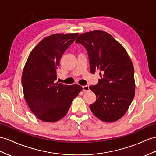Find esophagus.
<instances>
[{
	"instance_id": "obj_1",
	"label": "esophagus",
	"mask_w": 156,
	"mask_h": 156,
	"mask_svg": "<svg viewBox=\"0 0 156 156\" xmlns=\"http://www.w3.org/2000/svg\"><path fill=\"white\" fill-rule=\"evenodd\" d=\"M82 88H83V90L85 91V92H87V91H89V87L88 85L82 86Z\"/></svg>"
}]
</instances>
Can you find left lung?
<instances>
[{"instance_id": "1", "label": "left lung", "mask_w": 156, "mask_h": 156, "mask_svg": "<svg viewBox=\"0 0 156 156\" xmlns=\"http://www.w3.org/2000/svg\"><path fill=\"white\" fill-rule=\"evenodd\" d=\"M75 42L85 48L90 73L98 71L101 76L96 85L89 87L97 97L90 111L104 122H115L134 97V69L130 57L111 34L101 30L81 34Z\"/></svg>"}]
</instances>
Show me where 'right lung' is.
Segmentation results:
<instances>
[{"label": "right lung", "mask_w": 156, "mask_h": 156, "mask_svg": "<svg viewBox=\"0 0 156 156\" xmlns=\"http://www.w3.org/2000/svg\"><path fill=\"white\" fill-rule=\"evenodd\" d=\"M78 36L55 34L45 37L32 49L25 64L22 75L24 98L32 112L44 122H56L65 116L83 89L77 84L55 83L60 59Z\"/></svg>", "instance_id": "1"}]
</instances>
